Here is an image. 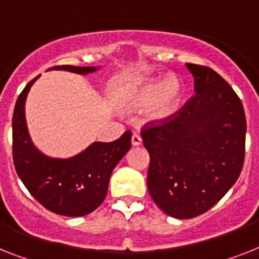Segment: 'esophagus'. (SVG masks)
Returning <instances> with one entry per match:
<instances>
[{
  "instance_id": "obj_1",
  "label": "esophagus",
  "mask_w": 259,
  "mask_h": 259,
  "mask_svg": "<svg viewBox=\"0 0 259 259\" xmlns=\"http://www.w3.org/2000/svg\"><path fill=\"white\" fill-rule=\"evenodd\" d=\"M141 143H142L141 136L138 133H134L133 136H132V145H133V146H140Z\"/></svg>"
}]
</instances>
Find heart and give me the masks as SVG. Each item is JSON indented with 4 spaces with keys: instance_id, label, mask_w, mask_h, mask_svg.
<instances>
[{
    "instance_id": "b5f03b06",
    "label": "heart",
    "mask_w": 259,
    "mask_h": 259,
    "mask_svg": "<svg viewBox=\"0 0 259 259\" xmlns=\"http://www.w3.org/2000/svg\"><path fill=\"white\" fill-rule=\"evenodd\" d=\"M184 99V87L178 79L162 76L156 79L142 80L130 88L125 97L129 109H151V118L166 121L175 116Z\"/></svg>"
}]
</instances>
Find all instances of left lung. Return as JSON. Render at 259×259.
Masks as SVG:
<instances>
[{
    "instance_id": "1",
    "label": "left lung",
    "mask_w": 259,
    "mask_h": 259,
    "mask_svg": "<svg viewBox=\"0 0 259 259\" xmlns=\"http://www.w3.org/2000/svg\"><path fill=\"white\" fill-rule=\"evenodd\" d=\"M186 66L196 95L168 121L141 133L150 154V195L175 219H192L213 207L236 183L245 158L240 97L209 67Z\"/></svg>"
}]
</instances>
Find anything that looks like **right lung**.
Listing matches in <instances>:
<instances>
[{
  "instance_id": "obj_1",
  "label": "right lung",
  "mask_w": 259,
  "mask_h": 259,
  "mask_svg": "<svg viewBox=\"0 0 259 259\" xmlns=\"http://www.w3.org/2000/svg\"><path fill=\"white\" fill-rule=\"evenodd\" d=\"M100 67L58 66L50 69L88 75ZM35 79L25 87L13 114V160L19 179L32 196L54 213L80 217L100 207L117 163L132 147V132L114 142H93L69 158H51L35 147L26 123L25 104Z\"/></svg>"
}]
</instances>
